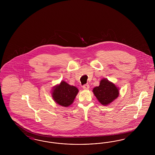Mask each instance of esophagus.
<instances>
[{
  "label": "esophagus",
  "mask_w": 155,
  "mask_h": 155,
  "mask_svg": "<svg viewBox=\"0 0 155 155\" xmlns=\"http://www.w3.org/2000/svg\"><path fill=\"white\" fill-rule=\"evenodd\" d=\"M82 88H83L84 89H85V90H88L89 88V85L88 84H85V85H84L82 86Z\"/></svg>",
  "instance_id": "obj_1"
}]
</instances>
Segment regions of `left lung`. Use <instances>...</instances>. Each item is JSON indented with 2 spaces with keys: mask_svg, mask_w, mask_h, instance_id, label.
I'll return each mask as SVG.
<instances>
[{
  "mask_svg": "<svg viewBox=\"0 0 155 155\" xmlns=\"http://www.w3.org/2000/svg\"><path fill=\"white\" fill-rule=\"evenodd\" d=\"M93 92L100 103L107 106L117 98L119 88L107 79L103 78L100 82L99 86L93 89Z\"/></svg>",
  "mask_w": 155,
  "mask_h": 155,
  "instance_id": "8db88e82",
  "label": "left lung"
}]
</instances>
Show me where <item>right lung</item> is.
Instances as JSON below:
<instances>
[{
    "label": "right lung",
    "mask_w": 155,
    "mask_h": 155,
    "mask_svg": "<svg viewBox=\"0 0 155 155\" xmlns=\"http://www.w3.org/2000/svg\"><path fill=\"white\" fill-rule=\"evenodd\" d=\"M78 92V89L75 87L68 84L65 81H61L59 85L53 87L52 97L56 103L67 107L73 103Z\"/></svg>",
    "instance_id": "1"
}]
</instances>
